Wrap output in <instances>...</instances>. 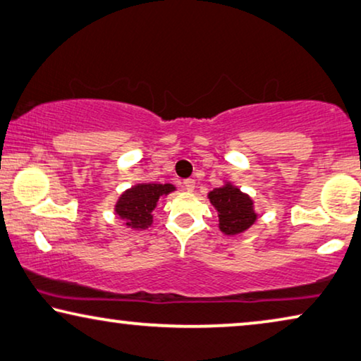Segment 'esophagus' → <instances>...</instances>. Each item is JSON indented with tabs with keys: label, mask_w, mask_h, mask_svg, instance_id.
Masks as SVG:
<instances>
[{
	"label": "esophagus",
	"mask_w": 361,
	"mask_h": 361,
	"mask_svg": "<svg viewBox=\"0 0 361 361\" xmlns=\"http://www.w3.org/2000/svg\"><path fill=\"white\" fill-rule=\"evenodd\" d=\"M182 189L187 190V192H192L193 189H195V180H193V179H185L184 182H182Z\"/></svg>",
	"instance_id": "34e87169"
}]
</instances>
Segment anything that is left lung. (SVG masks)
Masks as SVG:
<instances>
[{
    "label": "left lung",
    "mask_w": 361,
    "mask_h": 361,
    "mask_svg": "<svg viewBox=\"0 0 361 361\" xmlns=\"http://www.w3.org/2000/svg\"><path fill=\"white\" fill-rule=\"evenodd\" d=\"M212 205L216 208L219 229L224 234L243 233L255 221L252 200L233 185H224L208 193Z\"/></svg>",
    "instance_id": "1"
}]
</instances>
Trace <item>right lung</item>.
I'll use <instances>...</instances> for the list:
<instances>
[{"mask_svg": "<svg viewBox=\"0 0 361 361\" xmlns=\"http://www.w3.org/2000/svg\"><path fill=\"white\" fill-rule=\"evenodd\" d=\"M172 190L174 185L171 184H138L118 198L116 213L127 221L125 224L128 228H148L153 223L151 212L154 210L156 202L161 195H168Z\"/></svg>", "mask_w": 361, "mask_h": 361, "instance_id": "right-lung-1", "label": "right lung"}]
</instances>
